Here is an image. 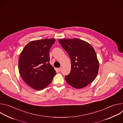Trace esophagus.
I'll return each instance as SVG.
<instances>
[{"instance_id": "esophagus-1", "label": "esophagus", "mask_w": 123, "mask_h": 123, "mask_svg": "<svg viewBox=\"0 0 123 123\" xmlns=\"http://www.w3.org/2000/svg\"><path fill=\"white\" fill-rule=\"evenodd\" d=\"M58 71H59V72H61V69H62V68H61V67H60V68H58Z\"/></svg>"}]
</instances>
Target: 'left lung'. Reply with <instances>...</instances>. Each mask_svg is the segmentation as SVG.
<instances>
[{"label":"left lung","instance_id":"1","mask_svg":"<svg viewBox=\"0 0 123 123\" xmlns=\"http://www.w3.org/2000/svg\"><path fill=\"white\" fill-rule=\"evenodd\" d=\"M59 42L71 60V69L65 77L66 82L76 89L91 83L98 73L99 62L91 45L82 40L61 39Z\"/></svg>","mask_w":123,"mask_h":123}]
</instances>
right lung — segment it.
<instances>
[{
	"label": "right lung",
	"mask_w": 123,
	"mask_h": 123,
	"mask_svg": "<svg viewBox=\"0 0 123 123\" xmlns=\"http://www.w3.org/2000/svg\"><path fill=\"white\" fill-rule=\"evenodd\" d=\"M55 39H44L27 44L21 52L18 68L24 81L32 89L41 90L47 86L56 74L49 63V49Z\"/></svg>",
	"instance_id": "right-lung-1"
}]
</instances>
